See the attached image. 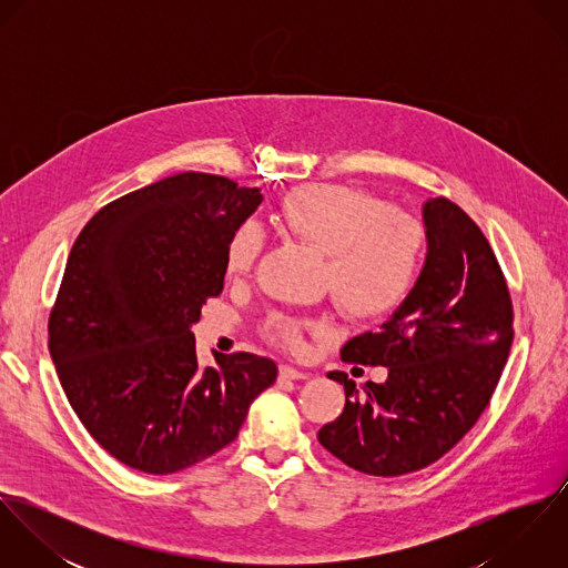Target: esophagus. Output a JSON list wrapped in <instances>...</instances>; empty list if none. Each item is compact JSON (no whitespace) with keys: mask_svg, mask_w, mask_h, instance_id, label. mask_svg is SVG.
I'll use <instances>...</instances> for the list:
<instances>
[{"mask_svg":"<svg viewBox=\"0 0 568 568\" xmlns=\"http://www.w3.org/2000/svg\"><path fill=\"white\" fill-rule=\"evenodd\" d=\"M280 376L286 378V381H306L311 374L304 372V369H297V367H293V365H282V367H280Z\"/></svg>","mask_w":568,"mask_h":568,"instance_id":"esophagus-1","label":"esophagus"}]
</instances>
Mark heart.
<instances>
[{
	"instance_id": "heart-1",
	"label": "heart",
	"mask_w": 568,
	"mask_h": 568,
	"mask_svg": "<svg viewBox=\"0 0 568 568\" xmlns=\"http://www.w3.org/2000/svg\"><path fill=\"white\" fill-rule=\"evenodd\" d=\"M277 230L325 255V286L343 313L358 322H378L394 315L413 293L424 255L426 227L400 207L361 187L313 183L291 190L277 212ZM264 246L257 225L234 230L225 248V273L246 277ZM322 322L271 315L264 334L282 345H300L306 329Z\"/></svg>"
}]
</instances>
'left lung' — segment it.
<instances>
[{
  "label": "left lung",
  "instance_id": "1",
  "mask_svg": "<svg viewBox=\"0 0 568 568\" xmlns=\"http://www.w3.org/2000/svg\"><path fill=\"white\" fill-rule=\"evenodd\" d=\"M426 262L405 304L376 332L347 341L345 363L383 365L363 389L345 372L343 413L317 433L345 466L400 477L444 457L479 419L514 338V311L498 260L477 223L439 196L424 205Z\"/></svg>",
  "mask_w": 568,
  "mask_h": 568
}]
</instances>
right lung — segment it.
<instances>
[{
  "instance_id": "obj_1",
  "label": "right lung",
  "mask_w": 568,
  "mask_h": 568,
  "mask_svg": "<svg viewBox=\"0 0 568 568\" xmlns=\"http://www.w3.org/2000/svg\"><path fill=\"white\" fill-rule=\"evenodd\" d=\"M260 203V187L181 172L104 205L72 246L48 347L82 426L129 468L172 475L219 453L277 378L248 352L201 369L190 329Z\"/></svg>"
}]
</instances>
